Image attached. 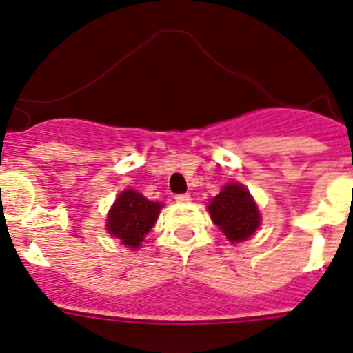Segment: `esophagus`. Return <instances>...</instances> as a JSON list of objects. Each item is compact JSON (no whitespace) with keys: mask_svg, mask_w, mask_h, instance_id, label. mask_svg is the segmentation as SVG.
<instances>
[{"mask_svg":"<svg viewBox=\"0 0 353 353\" xmlns=\"http://www.w3.org/2000/svg\"><path fill=\"white\" fill-rule=\"evenodd\" d=\"M174 199H176V202H179V204H186V202H190V200H192V196H190L188 193H181V195L174 196Z\"/></svg>","mask_w":353,"mask_h":353,"instance_id":"obj_1","label":"esophagus"}]
</instances>
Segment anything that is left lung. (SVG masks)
<instances>
[{"label": "left lung", "mask_w": 353, "mask_h": 353, "mask_svg": "<svg viewBox=\"0 0 353 353\" xmlns=\"http://www.w3.org/2000/svg\"><path fill=\"white\" fill-rule=\"evenodd\" d=\"M209 202L211 220L221 228L230 243L250 239L260 227L259 208L243 184H225L223 190Z\"/></svg>", "instance_id": "obj_1"}]
</instances>
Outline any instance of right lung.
I'll return each mask as SVG.
<instances>
[{
	"label": "right lung",
	"instance_id": "right-lung-1",
	"mask_svg": "<svg viewBox=\"0 0 353 353\" xmlns=\"http://www.w3.org/2000/svg\"><path fill=\"white\" fill-rule=\"evenodd\" d=\"M163 204L151 202L135 190H125L119 193L107 216V230L110 236L117 237L126 248H139L144 241Z\"/></svg>",
	"mask_w": 353,
	"mask_h": 353
}]
</instances>
